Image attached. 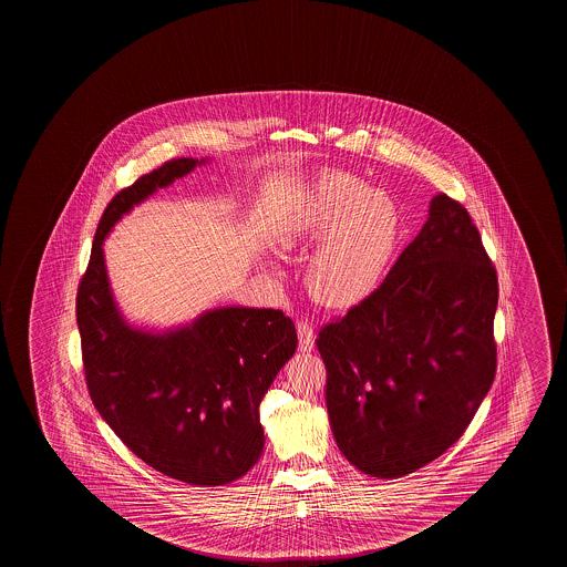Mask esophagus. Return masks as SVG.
Instances as JSON below:
<instances>
[{
	"mask_svg": "<svg viewBox=\"0 0 567 567\" xmlns=\"http://www.w3.org/2000/svg\"><path fill=\"white\" fill-rule=\"evenodd\" d=\"M298 348L302 352H310L315 348L316 330L315 324L308 318H300L297 322Z\"/></svg>",
	"mask_w": 567,
	"mask_h": 567,
	"instance_id": "34e87169",
	"label": "esophagus"
}]
</instances>
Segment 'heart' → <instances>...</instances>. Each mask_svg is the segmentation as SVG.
<instances>
[{
  "label": "heart",
  "mask_w": 567,
  "mask_h": 567,
  "mask_svg": "<svg viewBox=\"0 0 567 567\" xmlns=\"http://www.w3.org/2000/svg\"><path fill=\"white\" fill-rule=\"evenodd\" d=\"M398 237L400 215L388 195L355 177L330 174L302 197L279 245L290 249L320 239L308 259V285L320 300L346 305L378 285Z\"/></svg>",
  "instance_id": "1"
}]
</instances>
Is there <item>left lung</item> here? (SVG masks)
<instances>
[{
	"instance_id": "left-lung-1",
	"label": "left lung",
	"mask_w": 567,
	"mask_h": 567,
	"mask_svg": "<svg viewBox=\"0 0 567 567\" xmlns=\"http://www.w3.org/2000/svg\"><path fill=\"white\" fill-rule=\"evenodd\" d=\"M496 305L481 233L463 205L435 195L380 287L316 340L332 433L355 468L398 478L461 439L496 373Z\"/></svg>"
}]
</instances>
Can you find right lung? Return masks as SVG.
Listing matches in <instances>:
<instances>
[{"instance_id":"add662e5","label":"right lung","mask_w":567,"mask_h":567,"mask_svg":"<svg viewBox=\"0 0 567 567\" xmlns=\"http://www.w3.org/2000/svg\"><path fill=\"white\" fill-rule=\"evenodd\" d=\"M204 162L169 159L112 197L79 282L76 324L91 400L122 443L169 478L219 486L259 461L260 400L297 350L292 320L227 307L164 334L140 330L112 298L103 255L122 215Z\"/></svg>"}]
</instances>
